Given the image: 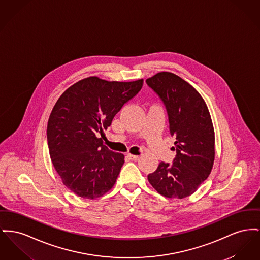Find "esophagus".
<instances>
[{"label": "esophagus", "instance_id": "esophagus-1", "mask_svg": "<svg viewBox=\"0 0 260 260\" xmlns=\"http://www.w3.org/2000/svg\"><path fill=\"white\" fill-rule=\"evenodd\" d=\"M127 157H128L131 160H134V161H138V160H139V156H138V155H134V154H131V153H128V154H127Z\"/></svg>", "mask_w": 260, "mask_h": 260}]
</instances>
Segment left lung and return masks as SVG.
<instances>
[{
    "label": "left lung",
    "instance_id": "1",
    "mask_svg": "<svg viewBox=\"0 0 260 260\" xmlns=\"http://www.w3.org/2000/svg\"><path fill=\"white\" fill-rule=\"evenodd\" d=\"M146 83L164 102L169 129L176 138L173 164L161 162L148 175V182L167 199L192 194L211 173L215 158V133L207 105L199 91L175 74L161 72Z\"/></svg>",
    "mask_w": 260,
    "mask_h": 260
}]
</instances>
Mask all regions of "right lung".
Returning a JSON list of instances; mask_svg holds the SVG:
<instances>
[{
  "label": "right lung",
  "mask_w": 260,
  "mask_h": 260,
  "mask_svg": "<svg viewBox=\"0 0 260 260\" xmlns=\"http://www.w3.org/2000/svg\"><path fill=\"white\" fill-rule=\"evenodd\" d=\"M142 84L143 79L122 82L86 77L56 102L47 125L49 153L61 182L77 197L97 199L114 186L124 156L110 150L99 136Z\"/></svg>",
  "instance_id": "obj_1"
}]
</instances>
